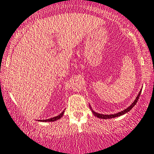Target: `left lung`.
Segmentation results:
<instances>
[{
  "label": "left lung",
  "instance_id": "obj_1",
  "mask_svg": "<svg viewBox=\"0 0 154 154\" xmlns=\"http://www.w3.org/2000/svg\"><path fill=\"white\" fill-rule=\"evenodd\" d=\"M141 91H142V90H140L139 94H138L137 96V98H136V99H135V100L134 101V102H133L132 104H131L129 107H127V108H126V109H125L124 110L121 111V112L116 113V114H114V115H103V114H99V113H97V112H94V111L92 109H91V110H92V112H93V113H94V116H96V117H97V118H103V119H108V118H116V117H118V116H122V115H124L125 113L128 112H129V111L131 110V109H132V107H134L135 104H137V102L138 99H139V98H140V94H141Z\"/></svg>",
  "mask_w": 154,
  "mask_h": 154
}]
</instances>
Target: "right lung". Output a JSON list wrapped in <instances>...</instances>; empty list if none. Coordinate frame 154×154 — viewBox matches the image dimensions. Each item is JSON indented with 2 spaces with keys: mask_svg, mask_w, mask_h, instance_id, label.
I'll list each match as a JSON object with an SVG mask.
<instances>
[{
  "mask_svg": "<svg viewBox=\"0 0 154 154\" xmlns=\"http://www.w3.org/2000/svg\"><path fill=\"white\" fill-rule=\"evenodd\" d=\"M63 113H64V111H63V112L60 113V115H58V116H55V117L51 118H50V119L42 120V121H41V120H39V121H43V122H51V121H57V120L60 119V118H61L62 116H63Z\"/></svg>",
  "mask_w": 154,
  "mask_h": 154,
  "instance_id": "obj_1",
  "label": "right lung"
}]
</instances>
